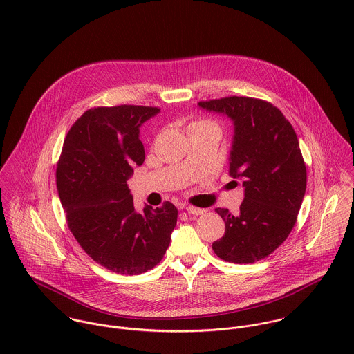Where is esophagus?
Returning <instances> with one entry per match:
<instances>
[{
  "instance_id": "34e87169",
  "label": "esophagus",
  "mask_w": 354,
  "mask_h": 354,
  "mask_svg": "<svg viewBox=\"0 0 354 354\" xmlns=\"http://www.w3.org/2000/svg\"><path fill=\"white\" fill-rule=\"evenodd\" d=\"M185 211L189 214V215H202L204 212L203 208H198V207H187Z\"/></svg>"
}]
</instances>
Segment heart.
<instances>
[{
  "label": "heart",
  "instance_id": "obj_1",
  "mask_svg": "<svg viewBox=\"0 0 354 354\" xmlns=\"http://www.w3.org/2000/svg\"><path fill=\"white\" fill-rule=\"evenodd\" d=\"M192 125H214L211 121H198V122H194Z\"/></svg>",
  "mask_w": 354,
  "mask_h": 354
}]
</instances>
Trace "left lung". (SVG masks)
<instances>
[{
  "label": "left lung",
  "mask_w": 354,
  "mask_h": 354,
  "mask_svg": "<svg viewBox=\"0 0 354 354\" xmlns=\"http://www.w3.org/2000/svg\"><path fill=\"white\" fill-rule=\"evenodd\" d=\"M199 107L227 115L234 125L229 173L241 178L240 212L215 211L225 234L212 243L222 260L248 264L274 252L290 234L306 188V167L297 135L270 102L227 97L199 102Z\"/></svg>",
  "instance_id": "8db88e82"
}]
</instances>
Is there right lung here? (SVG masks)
Masks as SVG:
<instances>
[{
    "mask_svg": "<svg viewBox=\"0 0 354 354\" xmlns=\"http://www.w3.org/2000/svg\"><path fill=\"white\" fill-rule=\"evenodd\" d=\"M159 110L133 104L87 110L69 129L57 163L69 230L93 260L122 275L153 268L177 223L170 202L138 212L127 184L145 162L140 127Z\"/></svg>",
    "mask_w": 354,
    "mask_h": 354,
    "instance_id": "obj_1",
    "label": "right lung"
}]
</instances>
